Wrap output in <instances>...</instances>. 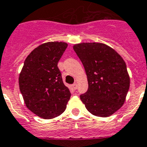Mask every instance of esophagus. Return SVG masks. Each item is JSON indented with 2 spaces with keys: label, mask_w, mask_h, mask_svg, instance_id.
<instances>
[{
  "label": "esophagus",
  "mask_w": 147,
  "mask_h": 147,
  "mask_svg": "<svg viewBox=\"0 0 147 147\" xmlns=\"http://www.w3.org/2000/svg\"><path fill=\"white\" fill-rule=\"evenodd\" d=\"M72 88H73V89L76 90V88H77V84H76V83H74V84L72 85Z\"/></svg>",
  "instance_id": "1"
}]
</instances>
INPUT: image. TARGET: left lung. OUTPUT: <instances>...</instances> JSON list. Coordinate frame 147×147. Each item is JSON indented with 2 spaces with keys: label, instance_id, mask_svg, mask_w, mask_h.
Listing matches in <instances>:
<instances>
[{
  "label": "left lung",
  "instance_id": "obj_1",
  "mask_svg": "<svg viewBox=\"0 0 147 147\" xmlns=\"http://www.w3.org/2000/svg\"><path fill=\"white\" fill-rule=\"evenodd\" d=\"M74 49L84 66L88 88L80 94L92 114L107 117L123 105L130 86L125 62L111 47L100 43H82Z\"/></svg>",
  "mask_w": 147,
  "mask_h": 147
}]
</instances>
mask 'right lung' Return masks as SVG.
Instances as JSON below:
<instances>
[{"label": "right lung", "mask_w": 147, "mask_h": 147, "mask_svg": "<svg viewBox=\"0 0 147 147\" xmlns=\"http://www.w3.org/2000/svg\"><path fill=\"white\" fill-rule=\"evenodd\" d=\"M67 47L64 42H48L37 47L25 59L19 84L26 107L43 119L60 116L71 98L62 81L58 62Z\"/></svg>", "instance_id": "right-lung-1"}]
</instances>
